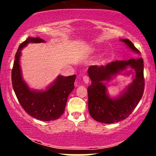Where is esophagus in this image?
Listing matches in <instances>:
<instances>
[{
    "label": "esophagus",
    "instance_id": "34e87169",
    "mask_svg": "<svg viewBox=\"0 0 156 156\" xmlns=\"http://www.w3.org/2000/svg\"><path fill=\"white\" fill-rule=\"evenodd\" d=\"M83 80L84 83H85L86 84H87L89 82V78L87 76H84L83 77Z\"/></svg>",
    "mask_w": 156,
    "mask_h": 156
}]
</instances>
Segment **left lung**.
<instances>
[{
  "label": "left lung",
  "instance_id": "left-lung-1",
  "mask_svg": "<svg viewBox=\"0 0 156 156\" xmlns=\"http://www.w3.org/2000/svg\"><path fill=\"white\" fill-rule=\"evenodd\" d=\"M120 41L137 54L140 52L128 39ZM130 69V70H128ZM133 74V81L117 97L112 98L105 84L118 74ZM88 75L92 84L88 87V108L94 120L111 124L125 119L133 112L144 93V64L142 58L115 61L105 66H90Z\"/></svg>",
  "mask_w": 156,
  "mask_h": 156
}]
</instances>
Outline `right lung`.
I'll list each match as a JSON object with an SVG mask.
<instances>
[{
    "label": "right lung",
    "mask_w": 156,
    "mask_h": 156,
    "mask_svg": "<svg viewBox=\"0 0 156 156\" xmlns=\"http://www.w3.org/2000/svg\"><path fill=\"white\" fill-rule=\"evenodd\" d=\"M45 42L39 37H28L20 44L12 71V87L20 104L31 117L42 121L55 120L64 114L68 96L74 89L76 76H58L44 90L31 89L23 78L20 67L22 49L29 43Z\"/></svg>",
    "instance_id": "1"
}]
</instances>
